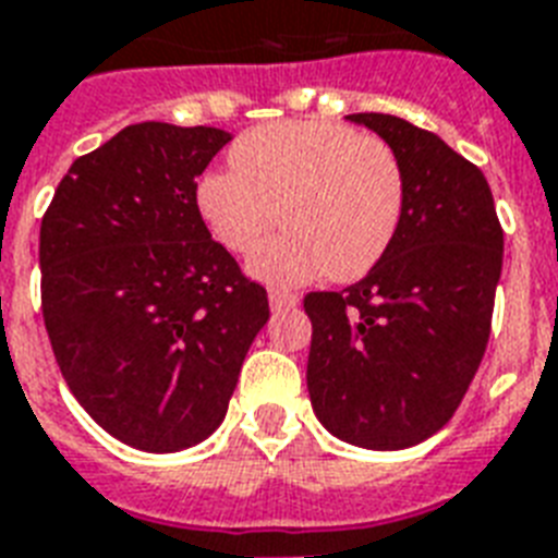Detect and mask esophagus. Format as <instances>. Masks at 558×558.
<instances>
[{
	"instance_id": "1",
	"label": "esophagus",
	"mask_w": 558,
	"mask_h": 558,
	"mask_svg": "<svg viewBox=\"0 0 558 558\" xmlns=\"http://www.w3.org/2000/svg\"><path fill=\"white\" fill-rule=\"evenodd\" d=\"M269 306H271V313L295 310V306H298V295H292V292H271V295H269Z\"/></svg>"
}]
</instances>
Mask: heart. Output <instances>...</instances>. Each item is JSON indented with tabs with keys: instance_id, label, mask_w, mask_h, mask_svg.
<instances>
[{
	"instance_id": "obj_1",
	"label": "heart",
	"mask_w": 558,
	"mask_h": 558,
	"mask_svg": "<svg viewBox=\"0 0 558 558\" xmlns=\"http://www.w3.org/2000/svg\"><path fill=\"white\" fill-rule=\"evenodd\" d=\"M231 165L196 182V210L234 254L252 252L280 219L287 231L248 260L269 287H304L327 271L365 278L397 236L405 182L379 138L330 121H280L240 135Z\"/></svg>"
}]
</instances>
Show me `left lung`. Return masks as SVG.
I'll return each instance as SVG.
<instances>
[{
  "label": "left lung",
  "mask_w": 558,
  "mask_h": 558,
  "mask_svg": "<svg viewBox=\"0 0 558 558\" xmlns=\"http://www.w3.org/2000/svg\"><path fill=\"white\" fill-rule=\"evenodd\" d=\"M348 121L393 150L405 205L393 243L365 278L304 298L313 322L306 388L339 440L397 451L440 432L475 379L504 231L484 173L440 135L381 112Z\"/></svg>",
  "instance_id": "obj_1"
}]
</instances>
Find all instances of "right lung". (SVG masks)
Wrapping results in <instances>:
<instances>
[{
  "label": "right lung",
  "mask_w": 558,
  "mask_h": 558,
  "mask_svg": "<svg viewBox=\"0 0 558 558\" xmlns=\"http://www.w3.org/2000/svg\"><path fill=\"white\" fill-rule=\"evenodd\" d=\"M217 126H124L74 159L39 228L43 318L74 399L116 440L182 451L217 432L269 298L210 240L196 179Z\"/></svg>",
  "instance_id": "obj_1"
}]
</instances>
